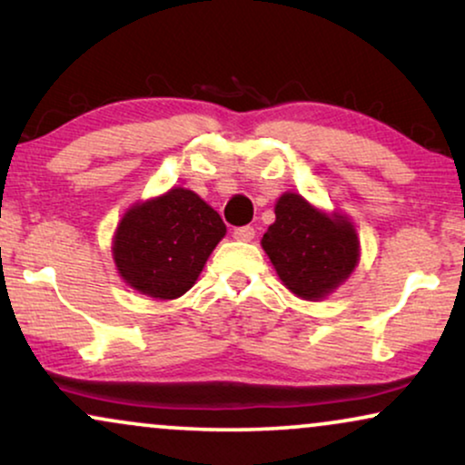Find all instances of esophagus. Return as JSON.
Segmentation results:
<instances>
[{
  "label": "esophagus",
  "mask_w": 465,
  "mask_h": 465,
  "mask_svg": "<svg viewBox=\"0 0 465 465\" xmlns=\"http://www.w3.org/2000/svg\"><path fill=\"white\" fill-rule=\"evenodd\" d=\"M232 237L237 239V241H252V239H254V228H252V226L234 228Z\"/></svg>",
  "instance_id": "esophagus-1"
}]
</instances>
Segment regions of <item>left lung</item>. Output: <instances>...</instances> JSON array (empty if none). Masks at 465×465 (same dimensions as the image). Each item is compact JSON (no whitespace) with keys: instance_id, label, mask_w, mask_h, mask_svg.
I'll use <instances>...</instances> for the list:
<instances>
[{"instance_id":"obj_1","label":"left lung","mask_w":465,"mask_h":465,"mask_svg":"<svg viewBox=\"0 0 465 465\" xmlns=\"http://www.w3.org/2000/svg\"><path fill=\"white\" fill-rule=\"evenodd\" d=\"M262 247L297 297L318 301L333 292L359 261V239L341 215L313 209L303 196L284 194L275 204V222Z\"/></svg>"}]
</instances>
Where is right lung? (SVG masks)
Segmentation results:
<instances>
[{
    "mask_svg": "<svg viewBox=\"0 0 465 465\" xmlns=\"http://www.w3.org/2000/svg\"><path fill=\"white\" fill-rule=\"evenodd\" d=\"M224 234L218 211L194 192L173 188L124 215L113 241L114 264L134 291L177 299L194 286Z\"/></svg>",
    "mask_w": 465,
    "mask_h": 465,
    "instance_id": "add662e5",
    "label": "right lung"
}]
</instances>
